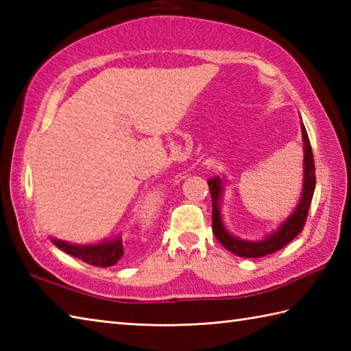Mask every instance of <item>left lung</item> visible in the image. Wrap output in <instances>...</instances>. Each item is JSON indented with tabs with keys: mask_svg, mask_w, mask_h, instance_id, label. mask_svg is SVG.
<instances>
[{
	"mask_svg": "<svg viewBox=\"0 0 351 351\" xmlns=\"http://www.w3.org/2000/svg\"><path fill=\"white\" fill-rule=\"evenodd\" d=\"M302 126V138H303V187H302V196L299 204L294 208L288 217L283 220L280 225L267 234L263 240H243L232 235L226 229L223 217L220 213L221 208V199L223 193H225V184L226 180L220 176H214L208 180L210 185L211 199H213V232L215 238L221 243V245L234 255L241 258H261L265 255H270L285 247L288 243H291L294 238L302 232L304 226V221L308 217V211L311 206L312 196H314L315 190V164H314V155H312V147L309 143V137L304 125Z\"/></svg>",
	"mask_w": 351,
	"mask_h": 351,
	"instance_id": "obj_1",
	"label": "left lung"
}]
</instances>
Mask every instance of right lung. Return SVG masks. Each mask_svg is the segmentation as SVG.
Masks as SVG:
<instances>
[{
    "mask_svg": "<svg viewBox=\"0 0 351 351\" xmlns=\"http://www.w3.org/2000/svg\"><path fill=\"white\" fill-rule=\"evenodd\" d=\"M51 241L52 244H56L58 249L68 253V255L84 261V263L90 265L102 268L114 265L123 255V244L121 235L96 244H75L64 240H57V238L52 237Z\"/></svg>",
    "mask_w": 351,
    "mask_h": 351,
    "instance_id": "add662e5",
    "label": "right lung"
}]
</instances>
